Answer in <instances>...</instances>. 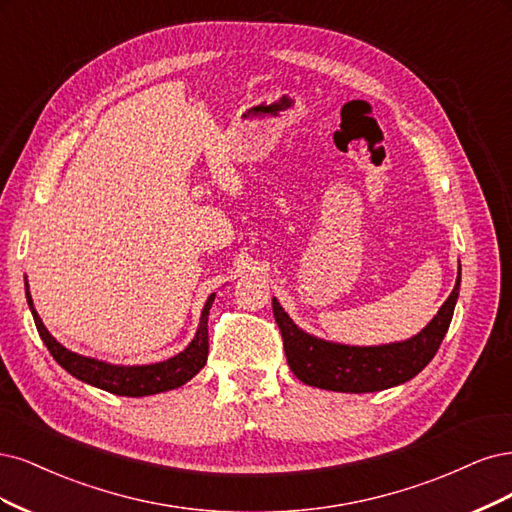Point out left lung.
<instances>
[{
    "label": "left lung",
    "mask_w": 512,
    "mask_h": 512,
    "mask_svg": "<svg viewBox=\"0 0 512 512\" xmlns=\"http://www.w3.org/2000/svg\"><path fill=\"white\" fill-rule=\"evenodd\" d=\"M459 285L461 268L447 302L440 306L434 319L419 334L408 340L374 346L340 344L312 336L295 325L280 302L272 298L274 319L283 334L287 364L302 383L327 391L372 393L398 387L415 378L434 359L451 325Z\"/></svg>",
    "instance_id": "8db88e82"
}]
</instances>
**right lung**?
<instances>
[{
	"label": "right lung",
	"instance_id": "right-lung-1",
	"mask_svg": "<svg viewBox=\"0 0 512 512\" xmlns=\"http://www.w3.org/2000/svg\"><path fill=\"white\" fill-rule=\"evenodd\" d=\"M214 295L217 293H210V298L206 300V304L202 308L200 325H197V332H195L193 340L187 344L185 351H180L178 355H174L166 361H157V364L123 366V364H110V361L74 353L70 349H65L61 342H57L51 336V332L44 327L38 310L34 308V300H31L27 276H25V298H27L29 310H31V315H34L40 338L44 340L46 349L51 351L57 364L65 372H70L74 378H78V381L87 383L91 387H97V389H104L114 395H125V398H144V395H155V393H163L170 389H178V387H183L187 381H191V378L206 366L208 315H210V308L214 302Z\"/></svg>",
	"mask_w": 512,
	"mask_h": 512
}]
</instances>
